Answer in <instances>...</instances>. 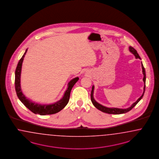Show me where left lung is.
<instances>
[{
	"instance_id": "8db88e82",
	"label": "left lung",
	"mask_w": 159,
	"mask_h": 159,
	"mask_svg": "<svg viewBox=\"0 0 159 159\" xmlns=\"http://www.w3.org/2000/svg\"><path fill=\"white\" fill-rule=\"evenodd\" d=\"M129 51L132 53H133L135 56L136 58H139L140 59V57L139 55V54L137 52L136 50L134 48L132 47H129ZM142 72H143V80L144 82V88H143V93L142 94V95L140 96V98L138 99V100L135 102L132 106H130V107H129L128 108H126V109H121V108H108L104 106H102L101 104H100L99 103H98L94 98L93 97V92H94V86L92 87V92H91V100H92V103L93 104V105L94 107L97 108L98 110H100V111L105 112V113H107V114H124L126 112H128V111H130L134 107H135L139 101L142 99V98L143 96L144 95V91H145V87H146V73H145V69H144V66L142 63Z\"/></svg>"
}]
</instances>
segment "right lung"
<instances>
[{"label":"right lung","instance_id":"obj_1","mask_svg":"<svg viewBox=\"0 0 159 159\" xmlns=\"http://www.w3.org/2000/svg\"><path fill=\"white\" fill-rule=\"evenodd\" d=\"M27 51V49L25 50V52L23 55V57L20 59L19 62L17 64V66L15 71V89H16L17 96L24 106L35 114H39L41 116H45V115H50V114H53L57 113L58 112L61 111L63 108L67 105L69 100L70 94L72 89L75 85V84L78 81L79 77L74 78L68 83V87L65 93V94L63 97L59 101L56 102L54 104H49V105H47V104L41 105V104H39L33 102V101H30L23 94L22 91L21 90V87H20V75H21V72L22 63Z\"/></svg>","mask_w":159,"mask_h":159}]
</instances>
